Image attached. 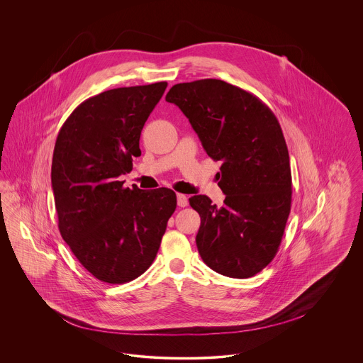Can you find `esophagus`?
Returning <instances> with one entry per match:
<instances>
[{
	"mask_svg": "<svg viewBox=\"0 0 363 363\" xmlns=\"http://www.w3.org/2000/svg\"><path fill=\"white\" fill-rule=\"evenodd\" d=\"M177 203H178V207L181 208L186 207V206L189 204L188 197H186L185 194H182V193H178V194H177Z\"/></svg>",
	"mask_w": 363,
	"mask_h": 363,
	"instance_id": "esophagus-1",
	"label": "esophagus"
}]
</instances>
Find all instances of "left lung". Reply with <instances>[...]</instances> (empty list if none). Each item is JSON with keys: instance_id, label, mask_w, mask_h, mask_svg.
I'll return each mask as SVG.
<instances>
[{"instance_id": "1", "label": "left lung", "mask_w": 363, "mask_h": 363, "mask_svg": "<svg viewBox=\"0 0 363 363\" xmlns=\"http://www.w3.org/2000/svg\"><path fill=\"white\" fill-rule=\"evenodd\" d=\"M166 101L189 118L208 156L222 162L223 206L204 194L189 199L201 218L196 237L201 259L225 277H255L277 256L291 209L280 123L256 95L216 79L175 84Z\"/></svg>"}]
</instances>
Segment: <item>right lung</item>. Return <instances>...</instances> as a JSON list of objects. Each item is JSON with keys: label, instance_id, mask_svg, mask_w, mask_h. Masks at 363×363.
<instances>
[{"label": "right lung", "instance_id": "1", "mask_svg": "<svg viewBox=\"0 0 363 363\" xmlns=\"http://www.w3.org/2000/svg\"><path fill=\"white\" fill-rule=\"evenodd\" d=\"M166 86H122L88 98L55 140L52 186L61 237L104 283H128L151 267L177 208L172 189H129L118 181L141 155L143 126Z\"/></svg>", "mask_w": 363, "mask_h": 363}]
</instances>
